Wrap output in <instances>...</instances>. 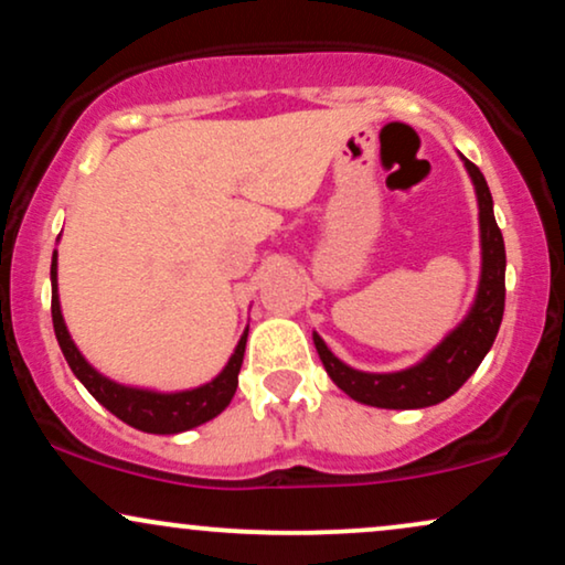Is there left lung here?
<instances>
[{"label":"left lung","mask_w":565,"mask_h":565,"mask_svg":"<svg viewBox=\"0 0 565 565\" xmlns=\"http://www.w3.org/2000/svg\"><path fill=\"white\" fill-rule=\"evenodd\" d=\"M479 200V228H481V278L473 308L468 310L463 323L450 331L420 363L397 373H365L344 365L334 352L326 348L318 334H312L318 355L326 373L339 390L352 399L390 411H411L429 407L447 399L468 382L473 371L492 348L500 331L502 310H505V242L492 213V194L484 175L471 160L463 158Z\"/></svg>","instance_id":"8db88e82"}]
</instances>
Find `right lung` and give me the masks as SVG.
Returning <instances> with one entry per match:
<instances>
[{"label": "right lung", "mask_w": 565, "mask_h": 565, "mask_svg": "<svg viewBox=\"0 0 565 565\" xmlns=\"http://www.w3.org/2000/svg\"><path fill=\"white\" fill-rule=\"evenodd\" d=\"M52 323H54V337H57L60 350L71 365V371L76 373L81 384L92 392V397L97 399L118 416L124 424L134 426V429L147 431V434H179L189 431L194 426L205 424V420L215 418L217 413L226 411V405L234 397L236 384H239V369L244 360V344H247V331L236 344L234 355L226 363L213 382L196 386V390L186 392H152V390H136V386H124L113 379L102 376L99 371H94L86 363V358L81 355L76 344H73L71 334H67V326L63 321V310H60V297H57V253L52 255Z\"/></svg>", "instance_id": "1"}]
</instances>
